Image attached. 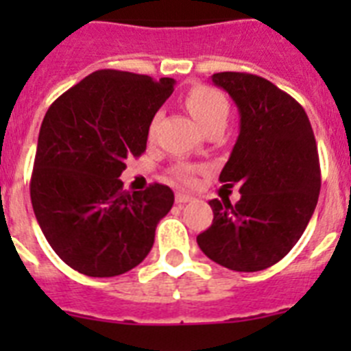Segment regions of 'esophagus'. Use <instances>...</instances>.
Segmentation results:
<instances>
[{"instance_id":"34e87169","label":"esophagus","mask_w":351,"mask_h":351,"mask_svg":"<svg viewBox=\"0 0 351 351\" xmlns=\"http://www.w3.org/2000/svg\"><path fill=\"white\" fill-rule=\"evenodd\" d=\"M191 200H193V197H190L188 193H181V191H179V193H176V204H179V206L191 202Z\"/></svg>"}]
</instances>
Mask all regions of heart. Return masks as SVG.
Segmentation results:
<instances>
[{
    "instance_id": "obj_1",
    "label": "heart",
    "mask_w": 351,
    "mask_h": 351,
    "mask_svg": "<svg viewBox=\"0 0 351 351\" xmlns=\"http://www.w3.org/2000/svg\"><path fill=\"white\" fill-rule=\"evenodd\" d=\"M186 105H188L190 112L193 114L195 119L198 121V125L202 126L204 130L210 128L214 125L225 126L228 114H230L228 98L219 89L209 88V86H195V88H191L190 93L186 95ZM158 119H160V114H156L151 121V125H149V137L154 135ZM198 172H200V169L190 165V163H178L170 170L172 178L179 182H184V184H191Z\"/></svg>"
}]
</instances>
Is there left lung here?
Returning a JSON list of instances; mask_svg holds the SVG:
<instances>
[{
    "instance_id": "left-lung-1",
    "label": "left lung",
    "mask_w": 351,
    "mask_h": 351,
    "mask_svg": "<svg viewBox=\"0 0 351 351\" xmlns=\"http://www.w3.org/2000/svg\"><path fill=\"white\" fill-rule=\"evenodd\" d=\"M213 82L232 96L241 132L219 173L241 184V200L213 198V225L198 234L213 262L256 272L280 262L304 234L320 195V160L302 105L263 77L219 71Z\"/></svg>"
}]
</instances>
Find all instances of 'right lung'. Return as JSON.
Here are the masks:
<instances>
[{
  "label": "right lung",
  "instance_id": "add662e5",
  "mask_svg": "<svg viewBox=\"0 0 351 351\" xmlns=\"http://www.w3.org/2000/svg\"><path fill=\"white\" fill-rule=\"evenodd\" d=\"M176 80L98 70L49 107L42 121L29 193L56 255L91 278L137 267L173 204L169 186L123 191L125 160L145 151L149 125Z\"/></svg>",
  "mask_w": 351,
  "mask_h": 351
}]
</instances>
